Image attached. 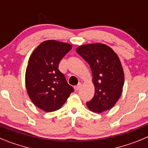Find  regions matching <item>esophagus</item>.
I'll use <instances>...</instances> for the list:
<instances>
[{"instance_id":"34e87169","label":"esophagus","mask_w":148,"mask_h":148,"mask_svg":"<svg viewBox=\"0 0 148 148\" xmlns=\"http://www.w3.org/2000/svg\"><path fill=\"white\" fill-rule=\"evenodd\" d=\"M81 87H82V84L79 83L78 85H76L75 87H74V89H75V91H78V90L81 88Z\"/></svg>"}]
</instances>
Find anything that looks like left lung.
I'll use <instances>...</instances> for the list:
<instances>
[{"mask_svg":"<svg viewBox=\"0 0 148 148\" xmlns=\"http://www.w3.org/2000/svg\"><path fill=\"white\" fill-rule=\"evenodd\" d=\"M76 52L90 65L92 73L95 94L87 108L95 113L111 109L120 98L125 82L118 56L110 47L102 44H85Z\"/></svg>","mask_w":148,"mask_h":148,"instance_id":"8db88e82","label":"left lung"}]
</instances>
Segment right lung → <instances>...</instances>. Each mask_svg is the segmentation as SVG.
<instances>
[{"label":"right lung","instance_id":"obj_1","mask_svg":"<svg viewBox=\"0 0 148 148\" xmlns=\"http://www.w3.org/2000/svg\"><path fill=\"white\" fill-rule=\"evenodd\" d=\"M72 49L66 43L42 42L30 56L26 70V87L33 104L46 112L58 110L74 89L58 70L63 57Z\"/></svg>","mask_w":148,"mask_h":148}]
</instances>
